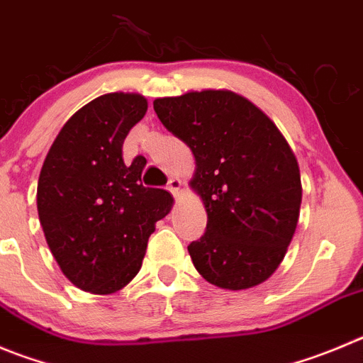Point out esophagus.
<instances>
[{"mask_svg":"<svg viewBox=\"0 0 363 363\" xmlns=\"http://www.w3.org/2000/svg\"><path fill=\"white\" fill-rule=\"evenodd\" d=\"M166 188H168V191L174 193V197H179L182 191V181L179 177H172L170 181H168V186H166Z\"/></svg>","mask_w":363,"mask_h":363,"instance_id":"esophagus-1","label":"esophagus"}]
</instances>
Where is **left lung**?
Masks as SVG:
<instances>
[{"label": "left lung", "mask_w": 363, "mask_h": 363, "mask_svg": "<svg viewBox=\"0 0 363 363\" xmlns=\"http://www.w3.org/2000/svg\"><path fill=\"white\" fill-rule=\"evenodd\" d=\"M154 111L195 157L189 186L208 225L188 245L195 269L225 290L265 283L289 250L303 186L292 148L259 107L228 89L155 98Z\"/></svg>", "instance_id": "obj_1"}]
</instances>
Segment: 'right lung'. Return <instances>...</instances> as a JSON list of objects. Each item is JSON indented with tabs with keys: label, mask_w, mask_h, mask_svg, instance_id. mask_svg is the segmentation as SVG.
<instances>
[{
	"label": "right lung",
	"mask_w": 363,
	"mask_h": 363,
	"mask_svg": "<svg viewBox=\"0 0 363 363\" xmlns=\"http://www.w3.org/2000/svg\"><path fill=\"white\" fill-rule=\"evenodd\" d=\"M138 93H107L60 128L40 168L37 211L64 276L84 292L109 296L140 272L155 222L174 206L166 189L145 188V159L125 164L128 130L147 114Z\"/></svg>",
	"instance_id": "obj_1"
}]
</instances>
